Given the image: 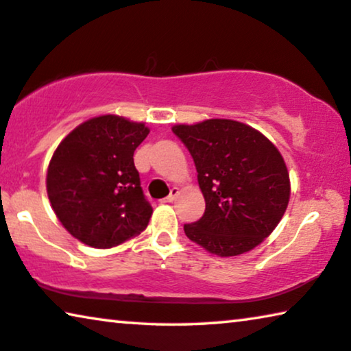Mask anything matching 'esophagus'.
<instances>
[{
  "label": "esophagus",
  "mask_w": 351,
  "mask_h": 351,
  "mask_svg": "<svg viewBox=\"0 0 351 351\" xmlns=\"http://www.w3.org/2000/svg\"><path fill=\"white\" fill-rule=\"evenodd\" d=\"M178 195H180V189H178V187H173V189L170 191V195L167 197V198H164V203H171V202H175Z\"/></svg>",
  "instance_id": "esophagus-1"
}]
</instances>
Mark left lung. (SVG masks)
<instances>
[{
  "instance_id": "left-lung-1",
  "label": "left lung",
  "mask_w": 351,
  "mask_h": 351,
  "mask_svg": "<svg viewBox=\"0 0 351 351\" xmlns=\"http://www.w3.org/2000/svg\"><path fill=\"white\" fill-rule=\"evenodd\" d=\"M175 135L195 162L205 214L186 223L191 241L217 257H237L263 243L290 200V175L279 149L233 119L176 124Z\"/></svg>"
}]
</instances>
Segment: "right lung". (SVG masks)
Segmentation results:
<instances>
[{
  "mask_svg": "<svg viewBox=\"0 0 351 351\" xmlns=\"http://www.w3.org/2000/svg\"><path fill=\"white\" fill-rule=\"evenodd\" d=\"M149 129L118 114L88 119L66 135L47 170V195L67 232L83 244L110 249L148 227L134 151Z\"/></svg>",
  "mask_w": 351,
  "mask_h": 351,
  "instance_id": "obj_1",
  "label": "right lung"
}]
</instances>
